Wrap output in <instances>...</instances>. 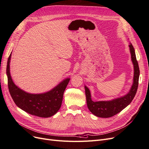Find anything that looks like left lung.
Segmentation results:
<instances>
[{"label":"left lung","instance_id":"obj_1","mask_svg":"<svg viewBox=\"0 0 149 149\" xmlns=\"http://www.w3.org/2000/svg\"><path fill=\"white\" fill-rule=\"evenodd\" d=\"M132 60L134 65L133 84L130 92L124 97L107 102H93L89 89L85 86L87 104L93 114L99 117L108 118L115 116L122 111L132 102L138 90L139 77V68L136 60L134 49L132 43L129 45Z\"/></svg>","mask_w":149,"mask_h":149}]
</instances>
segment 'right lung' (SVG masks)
Returning a JSON list of instances; mask_svg holds the SVG:
<instances>
[{"instance_id": "obj_1", "label": "right lung", "mask_w": 149, "mask_h": 149, "mask_svg": "<svg viewBox=\"0 0 149 149\" xmlns=\"http://www.w3.org/2000/svg\"><path fill=\"white\" fill-rule=\"evenodd\" d=\"M10 58L11 54L7 66L8 87L11 97L17 106L30 114L40 117H49L56 114L61 108L63 93L70 79H65L48 92L42 94L28 93L17 87L11 78Z\"/></svg>"}]
</instances>
